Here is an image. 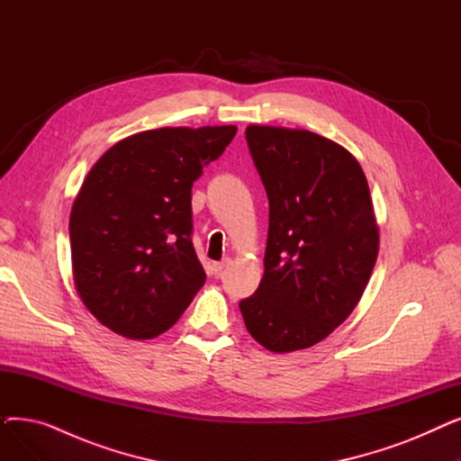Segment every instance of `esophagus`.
<instances>
[{"instance_id": "esophagus-1", "label": "esophagus", "mask_w": 461, "mask_h": 461, "mask_svg": "<svg viewBox=\"0 0 461 461\" xmlns=\"http://www.w3.org/2000/svg\"><path fill=\"white\" fill-rule=\"evenodd\" d=\"M230 263H231L230 258H224L222 261H214V263H212V273H214V275H221V273L228 267Z\"/></svg>"}]
</instances>
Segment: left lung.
Wrapping results in <instances>:
<instances>
[{
	"label": "left lung",
	"mask_w": 461,
	"mask_h": 461,
	"mask_svg": "<svg viewBox=\"0 0 461 461\" xmlns=\"http://www.w3.org/2000/svg\"><path fill=\"white\" fill-rule=\"evenodd\" d=\"M269 198L263 278L239 303L273 353L316 346L340 327L368 285L379 252L370 186L340 143L304 129L247 127Z\"/></svg>",
	"instance_id": "obj_1"
}]
</instances>
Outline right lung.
I'll return each mask as SVG.
<instances>
[{
  "instance_id": "obj_1",
  "label": "right lung",
  "mask_w": 461,
  "mask_h": 461,
  "mask_svg": "<svg viewBox=\"0 0 461 461\" xmlns=\"http://www.w3.org/2000/svg\"><path fill=\"white\" fill-rule=\"evenodd\" d=\"M235 132V125L143 131L89 169L70 209L72 276L84 306L115 334L151 340L203 285L192 185Z\"/></svg>"
}]
</instances>
